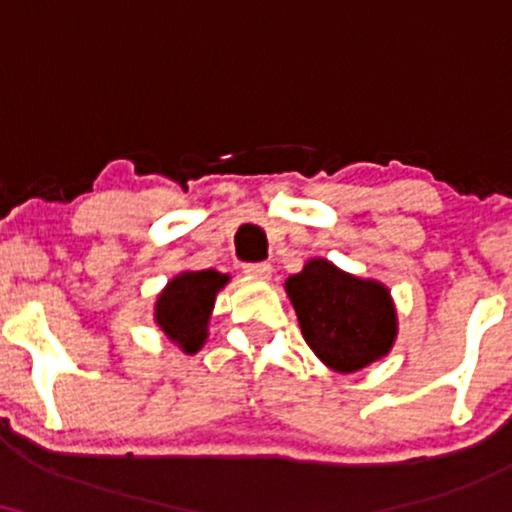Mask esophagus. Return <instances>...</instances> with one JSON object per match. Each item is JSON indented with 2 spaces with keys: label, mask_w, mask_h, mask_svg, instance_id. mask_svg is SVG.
<instances>
[{
  "label": "esophagus",
  "mask_w": 512,
  "mask_h": 512,
  "mask_svg": "<svg viewBox=\"0 0 512 512\" xmlns=\"http://www.w3.org/2000/svg\"><path fill=\"white\" fill-rule=\"evenodd\" d=\"M243 272L252 276V279H269L272 276V267L267 262H255V264H245Z\"/></svg>",
  "instance_id": "esophagus-1"
}]
</instances>
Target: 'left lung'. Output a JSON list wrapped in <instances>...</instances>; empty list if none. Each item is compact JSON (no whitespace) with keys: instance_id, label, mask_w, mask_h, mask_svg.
<instances>
[{"instance_id":"1","label":"left lung","mask_w":512,"mask_h":512,"mask_svg":"<svg viewBox=\"0 0 512 512\" xmlns=\"http://www.w3.org/2000/svg\"><path fill=\"white\" fill-rule=\"evenodd\" d=\"M303 339L325 366L356 373L390 354L397 337V313L380 281L358 279L332 262L310 260L286 279Z\"/></svg>"}]
</instances>
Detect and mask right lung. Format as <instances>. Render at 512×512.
<instances>
[{"label":"right lung","mask_w":512,"mask_h":512,"mask_svg":"<svg viewBox=\"0 0 512 512\" xmlns=\"http://www.w3.org/2000/svg\"><path fill=\"white\" fill-rule=\"evenodd\" d=\"M228 284V274L216 269L182 272L168 281L158 296L154 317L173 344L185 354H197L207 342V327L216 293Z\"/></svg>","instance_id":"obj_1"}]
</instances>
